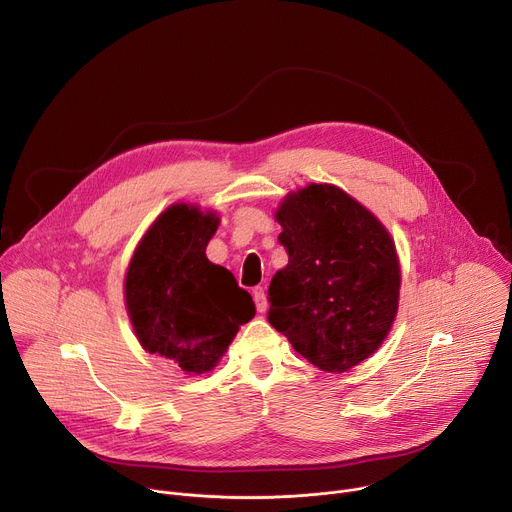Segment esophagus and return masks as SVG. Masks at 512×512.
<instances>
[{"label": "esophagus", "mask_w": 512, "mask_h": 512, "mask_svg": "<svg viewBox=\"0 0 512 512\" xmlns=\"http://www.w3.org/2000/svg\"><path fill=\"white\" fill-rule=\"evenodd\" d=\"M253 300H255V306H257V312L263 314L267 312V298H265V289L263 287H253Z\"/></svg>", "instance_id": "1"}]
</instances>
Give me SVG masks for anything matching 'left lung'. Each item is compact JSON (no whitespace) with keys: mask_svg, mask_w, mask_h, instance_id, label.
Masks as SVG:
<instances>
[{"mask_svg":"<svg viewBox=\"0 0 512 512\" xmlns=\"http://www.w3.org/2000/svg\"><path fill=\"white\" fill-rule=\"evenodd\" d=\"M275 216L289 261L267 291L269 324L314 367L348 371L381 346L395 320V243L367 208L330 184L289 194Z\"/></svg>","mask_w":512,"mask_h":512,"instance_id":"8db88e82","label":"left lung"}]
</instances>
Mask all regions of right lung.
<instances>
[{
	"label": "right lung",
	"mask_w": 512,
	"mask_h": 512,
	"mask_svg": "<svg viewBox=\"0 0 512 512\" xmlns=\"http://www.w3.org/2000/svg\"><path fill=\"white\" fill-rule=\"evenodd\" d=\"M216 225L212 212L170 206L141 239L125 277V304L141 346L196 375L210 371L239 326L255 316L249 291L206 259Z\"/></svg>",
	"instance_id": "1"
}]
</instances>
